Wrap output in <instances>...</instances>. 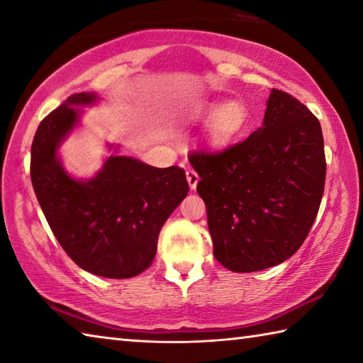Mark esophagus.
<instances>
[{
  "label": "esophagus",
  "mask_w": 363,
  "mask_h": 363,
  "mask_svg": "<svg viewBox=\"0 0 363 363\" xmlns=\"http://www.w3.org/2000/svg\"><path fill=\"white\" fill-rule=\"evenodd\" d=\"M186 176H187V182H189L190 189H195L196 184H199V181H200L199 173H196L195 169H190V168H189V169L186 171Z\"/></svg>",
  "instance_id": "esophagus-1"
}]
</instances>
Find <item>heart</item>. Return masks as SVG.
I'll return each mask as SVG.
<instances>
[{
  "label": "heart",
  "instance_id": "obj_1",
  "mask_svg": "<svg viewBox=\"0 0 363 363\" xmlns=\"http://www.w3.org/2000/svg\"><path fill=\"white\" fill-rule=\"evenodd\" d=\"M245 113L236 103H228L219 109L213 122V135L217 141L228 140L241 127Z\"/></svg>",
  "mask_w": 363,
  "mask_h": 363
}]
</instances>
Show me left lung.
<instances>
[{
	"label": "left lung",
	"mask_w": 363,
	"mask_h": 363,
	"mask_svg": "<svg viewBox=\"0 0 363 363\" xmlns=\"http://www.w3.org/2000/svg\"><path fill=\"white\" fill-rule=\"evenodd\" d=\"M189 160L201 177L196 192L220 265L259 272L300 249L318 216L327 169L320 123L305 104L273 89L263 127Z\"/></svg>",
	"instance_id": "1"
}]
</instances>
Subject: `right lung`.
<instances>
[{"instance_id":"right-lung-1","label":"right lung","mask_w":363,"mask_h":363,"mask_svg":"<svg viewBox=\"0 0 363 363\" xmlns=\"http://www.w3.org/2000/svg\"><path fill=\"white\" fill-rule=\"evenodd\" d=\"M95 100L94 94H74L43 118L33 138L30 176L69 259L96 276L127 279L154 262L163 223L186 199L189 184L184 168H155L122 155L109 157L90 181L67 174L57 149L77 123L72 106Z\"/></svg>"}]
</instances>
